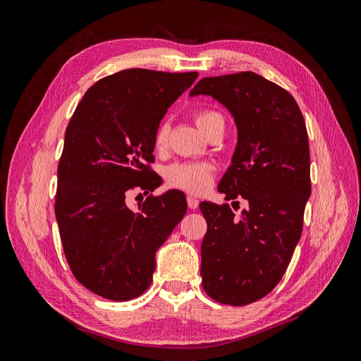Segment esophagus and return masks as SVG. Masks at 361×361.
Wrapping results in <instances>:
<instances>
[{"label":"esophagus","instance_id":"esophagus-1","mask_svg":"<svg viewBox=\"0 0 361 361\" xmlns=\"http://www.w3.org/2000/svg\"><path fill=\"white\" fill-rule=\"evenodd\" d=\"M187 202H188V207H190V209H197L199 200L195 199L194 195H188V197H187Z\"/></svg>","mask_w":361,"mask_h":361}]
</instances>
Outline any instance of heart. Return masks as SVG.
<instances>
[{
  "mask_svg": "<svg viewBox=\"0 0 361 361\" xmlns=\"http://www.w3.org/2000/svg\"><path fill=\"white\" fill-rule=\"evenodd\" d=\"M224 122L221 114L211 110H203L195 114V123L204 134L214 123ZM169 126L161 123L155 133V147L162 149L167 143ZM212 178V167L204 162H174L166 170V179L171 187L188 190V191H203L209 185Z\"/></svg>",
  "mask_w": 361,
  "mask_h": 361,
  "instance_id": "obj_1",
  "label": "heart"
}]
</instances>
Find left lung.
<instances>
[{"label":"left lung","mask_w":361,"mask_h":361,"mask_svg":"<svg viewBox=\"0 0 361 361\" xmlns=\"http://www.w3.org/2000/svg\"><path fill=\"white\" fill-rule=\"evenodd\" d=\"M199 94L235 120L236 147L218 191L247 203L238 216L228 204L200 203L202 285L218 302L245 305L277 286L301 238L312 192L307 129L292 94L255 72L206 76L190 92Z\"/></svg>","instance_id":"left-lung-1"}]
</instances>
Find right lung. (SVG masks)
Listing matches in <instances>:
<instances>
[{
  "instance_id": "obj_1",
  "label": "right lung",
  "mask_w": 361,
  "mask_h": 361,
  "mask_svg": "<svg viewBox=\"0 0 361 361\" xmlns=\"http://www.w3.org/2000/svg\"><path fill=\"white\" fill-rule=\"evenodd\" d=\"M197 72L126 69L94 82L68 125L57 169L56 218L75 279L113 301L140 297L152 283L155 255L187 212L179 190L129 209L130 190L162 183L155 133L167 108Z\"/></svg>"
}]
</instances>
